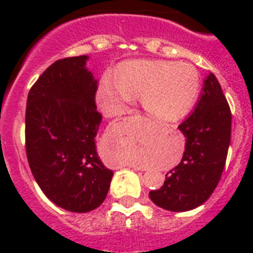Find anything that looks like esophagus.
<instances>
[{"label": "esophagus", "instance_id": "obj_1", "mask_svg": "<svg viewBox=\"0 0 253 253\" xmlns=\"http://www.w3.org/2000/svg\"><path fill=\"white\" fill-rule=\"evenodd\" d=\"M128 166L133 169H137V171H144V169H142V167H138V166H134V165H128Z\"/></svg>", "mask_w": 253, "mask_h": 253}]
</instances>
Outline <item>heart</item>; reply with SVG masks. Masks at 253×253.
I'll return each mask as SVG.
<instances>
[{
    "label": "heart",
    "instance_id": "obj_1",
    "mask_svg": "<svg viewBox=\"0 0 253 253\" xmlns=\"http://www.w3.org/2000/svg\"><path fill=\"white\" fill-rule=\"evenodd\" d=\"M116 73H105L100 80L97 100L102 109L118 113L134 93H140L143 109L158 122H175L187 115L202 87L193 64L173 60H129Z\"/></svg>",
    "mask_w": 253,
    "mask_h": 253
}]
</instances>
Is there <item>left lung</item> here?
<instances>
[{"label": "left lung", "instance_id": "8db88e82", "mask_svg": "<svg viewBox=\"0 0 253 253\" xmlns=\"http://www.w3.org/2000/svg\"><path fill=\"white\" fill-rule=\"evenodd\" d=\"M178 129L186 138L182 160L167 172L165 184L149 193L154 204L169 211H187L204 204L224 169L232 114L213 73L205 78L193 114Z\"/></svg>", "mask_w": 253, "mask_h": 253}]
</instances>
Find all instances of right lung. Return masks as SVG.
<instances>
[{
    "label": "right lung",
    "mask_w": 253,
    "mask_h": 253,
    "mask_svg": "<svg viewBox=\"0 0 253 253\" xmlns=\"http://www.w3.org/2000/svg\"><path fill=\"white\" fill-rule=\"evenodd\" d=\"M87 60L80 55L54 62L31 87L26 102V156L33 176L50 202L73 213L99 208L114 175L96 149L102 116Z\"/></svg>",
    "instance_id": "add662e5"
}]
</instances>
